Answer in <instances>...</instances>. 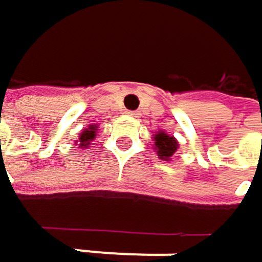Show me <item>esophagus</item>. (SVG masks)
Segmentation results:
<instances>
[{
    "label": "esophagus",
    "instance_id": "1",
    "mask_svg": "<svg viewBox=\"0 0 262 262\" xmlns=\"http://www.w3.org/2000/svg\"><path fill=\"white\" fill-rule=\"evenodd\" d=\"M126 114H127L129 117H132V118H139V117H141V114H139L138 111H127Z\"/></svg>",
    "mask_w": 262,
    "mask_h": 262
}]
</instances>
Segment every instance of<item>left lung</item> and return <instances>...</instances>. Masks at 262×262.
I'll use <instances>...</instances> for the list:
<instances>
[{"mask_svg": "<svg viewBox=\"0 0 262 262\" xmlns=\"http://www.w3.org/2000/svg\"><path fill=\"white\" fill-rule=\"evenodd\" d=\"M153 141H155V144H153L155 151L158 153V158L162 159V161H171L173 155H174V153L178 151V148H179L178 139L164 130L155 132Z\"/></svg>", "mask_w": 262, "mask_h": 262, "instance_id": "1", "label": "left lung"}]
</instances>
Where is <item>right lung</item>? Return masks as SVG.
I'll return each instance as SVG.
<instances>
[{"label":"right lung","instance_id":"right-lung-1","mask_svg":"<svg viewBox=\"0 0 262 262\" xmlns=\"http://www.w3.org/2000/svg\"><path fill=\"white\" fill-rule=\"evenodd\" d=\"M98 132H100L98 126L89 124L86 129H83V130L80 132L79 139L74 141V145H77L79 148H88V147H91V144L95 139V136H97Z\"/></svg>","mask_w":262,"mask_h":262}]
</instances>
